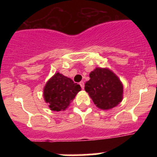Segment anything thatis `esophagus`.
Here are the masks:
<instances>
[{"mask_svg": "<svg viewBox=\"0 0 157 157\" xmlns=\"http://www.w3.org/2000/svg\"><path fill=\"white\" fill-rule=\"evenodd\" d=\"M80 86H81V88H82V89L84 88V83H83V81L80 82Z\"/></svg>", "mask_w": 157, "mask_h": 157, "instance_id": "esophagus-1", "label": "esophagus"}]
</instances>
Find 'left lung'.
<instances>
[{
    "label": "left lung",
    "instance_id": "8db88e82",
    "mask_svg": "<svg viewBox=\"0 0 157 157\" xmlns=\"http://www.w3.org/2000/svg\"><path fill=\"white\" fill-rule=\"evenodd\" d=\"M90 77L84 88L98 108L112 109L121 102L122 83L110 70L96 67L90 73Z\"/></svg>",
    "mask_w": 157,
    "mask_h": 157
}]
</instances>
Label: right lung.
Masks as SVG:
<instances>
[{"label": "right lung", "mask_w": 157, "mask_h": 157, "mask_svg": "<svg viewBox=\"0 0 157 157\" xmlns=\"http://www.w3.org/2000/svg\"><path fill=\"white\" fill-rule=\"evenodd\" d=\"M81 87L71 79L57 73L47 82L44 88V99L52 111H64Z\"/></svg>", "instance_id": "right-lung-1"}]
</instances>
